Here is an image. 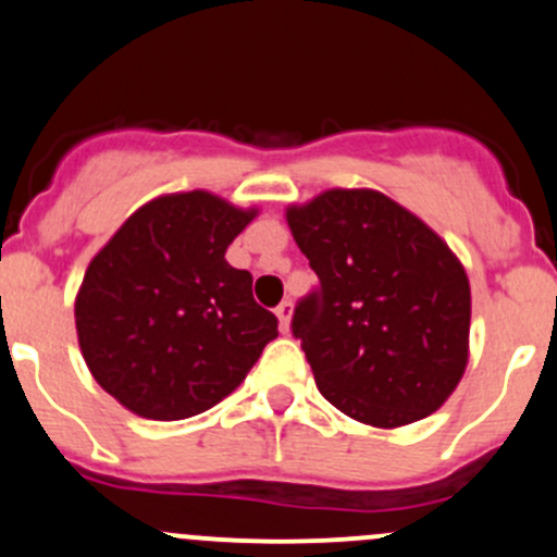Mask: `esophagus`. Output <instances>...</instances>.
<instances>
[{
    "label": "esophagus",
    "instance_id": "1",
    "mask_svg": "<svg viewBox=\"0 0 557 557\" xmlns=\"http://www.w3.org/2000/svg\"><path fill=\"white\" fill-rule=\"evenodd\" d=\"M274 314H277V320H280V329L288 331L290 329V318H294V301H283V305L274 310Z\"/></svg>",
    "mask_w": 557,
    "mask_h": 557
}]
</instances>
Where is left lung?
<instances>
[{"mask_svg": "<svg viewBox=\"0 0 557 557\" xmlns=\"http://www.w3.org/2000/svg\"><path fill=\"white\" fill-rule=\"evenodd\" d=\"M320 288L294 312L318 391L374 429L429 418L469 363L463 263L418 215L372 188H331L285 210Z\"/></svg>", "mask_w": 557, "mask_h": 557, "instance_id": "1", "label": "left lung"}]
</instances>
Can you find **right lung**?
Masks as SVG:
<instances>
[{
	"label": "right lung",
	"mask_w": 557,
	"mask_h": 557,
	"mask_svg": "<svg viewBox=\"0 0 557 557\" xmlns=\"http://www.w3.org/2000/svg\"><path fill=\"white\" fill-rule=\"evenodd\" d=\"M258 215L210 190L150 199L91 258L75 299L88 372L128 412L185 420L237 391L277 318L226 250Z\"/></svg>",
	"instance_id": "1"
}]
</instances>
